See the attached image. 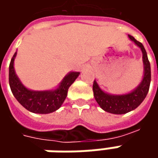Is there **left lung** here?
I'll return each mask as SVG.
<instances>
[{
	"label": "left lung",
	"mask_w": 158,
	"mask_h": 158,
	"mask_svg": "<svg viewBox=\"0 0 158 158\" xmlns=\"http://www.w3.org/2000/svg\"><path fill=\"white\" fill-rule=\"evenodd\" d=\"M128 38L137 46L141 48L143 52L144 75L140 84L133 91L127 94L112 95L103 91L96 81L93 82V93L96 101L104 111L113 114H124L135 110L140 106L149 92V84L151 80L150 64L144 46L133 36L128 35Z\"/></svg>",
	"instance_id": "1"
}]
</instances>
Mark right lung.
Listing matches in <instances>:
<instances>
[{"mask_svg":"<svg viewBox=\"0 0 158 158\" xmlns=\"http://www.w3.org/2000/svg\"><path fill=\"white\" fill-rule=\"evenodd\" d=\"M16 52L9 64V82L11 91L16 100L30 112L40 114L51 113L58 110L67 98L70 85L80 75L79 72H70L63 78L59 87L52 90H31L23 86L15 75L14 60Z\"/></svg>","mask_w":158,"mask_h":158,"instance_id":"add662e5","label":"right lung"}]
</instances>
